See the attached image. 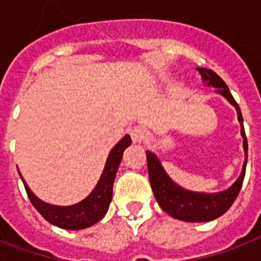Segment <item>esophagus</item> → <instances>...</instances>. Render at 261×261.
Wrapping results in <instances>:
<instances>
[{
  "label": "esophagus",
  "instance_id": "obj_1",
  "mask_svg": "<svg viewBox=\"0 0 261 261\" xmlns=\"http://www.w3.org/2000/svg\"><path fill=\"white\" fill-rule=\"evenodd\" d=\"M147 136V130L143 126H135L130 129V138L135 143H142Z\"/></svg>",
  "mask_w": 261,
  "mask_h": 261
}]
</instances>
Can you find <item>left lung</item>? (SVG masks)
Masks as SVG:
<instances>
[{"instance_id":"1","label":"left lung","mask_w":261,"mask_h":261,"mask_svg":"<svg viewBox=\"0 0 261 261\" xmlns=\"http://www.w3.org/2000/svg\"><path fill=\"white\" fill-rule=\"evenodd\" d=\"M200 72L201 81L206 83V86L214 87L216 93L225 97L229 104H232L238 112V121L241 123V135L243 138V150H245V161H243L242 172L233 184L228 189L216 193H204V192H192L175 184L167 174L164 167L160 163L159 157L147 150V168H149V179L153 193L159 201L160 207L168 213L171 217L176 220L188 222H206L213 221L232 206L239 191L242 188L243 178L246 172V163H248V140L243 129V118L241 108L232 97L231 91L216 72L207 68H197Z\"/></svg>"}]
</instances>
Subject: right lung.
I'll return each instance as SVG.
<instances>
[{
  "label": "right lung",
  "mask_w": 261,
  "mask_h": 261,
  "mask_svg": "<svg viewBox=\"0 0 261 261\" xmlns=\"http://www.w3.org/2000/svg\"><path fill=\"white\" fill-rule=\"evenodd\" d=\"M130 143H132L130 136L125 135L112 147V150L108 154L106 167L102 170V174L97 182L96 188L83 200L76 203V204H70V206H55V204H50V203L40 200L39 197L30 191V188L24 182L20 172L19 171L18 172L23 180L24 189L28 192L32 204L36 207V210L39 211L47 221L55 227L62 228V229H70V231L83 229V228H89L100 221L108 211V207H110L112 199L114 179H115V175H117V171L119 168V164H121L123 151L128 146H130Z\"/></svg>",
  "instance_id": "1"
}]
</instances>
